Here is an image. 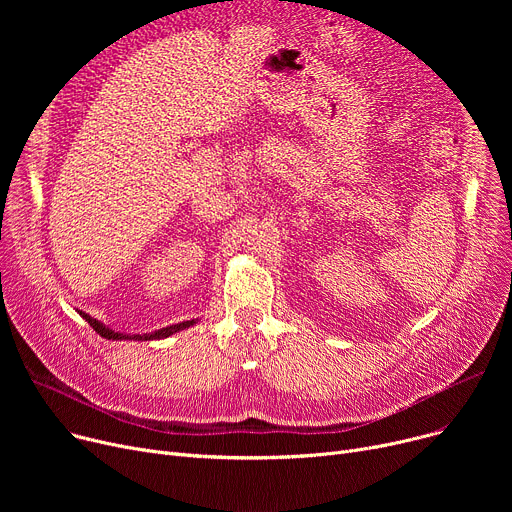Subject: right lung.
I'll use <instances>...</instances> for the list:
<instances>
[{"instance_id":"obj_1","label":"right lung","mask_w":512,"mask_h":512,"mask_svg":"<svg viewBox=\"0 0 512 512\" xmlns=\"http://www.w3.org/2000/svg\"><path fill=\"white\" fill-rule=\"evenodd\" d=\"M78 313L83 315V319L87 321V324H89L99 336H103V338H107V340H159V338H168V336H172V334H176V332H180V330H186V328H191V326L197 324L195 319H191V321H182V324H174V326H168V328L155 330V332H151V334H132V336H130V334H122V332H116V330H112V328L103 326L99 319L87 315L85 311H78Z\"/></svg>"}]
</instances>
